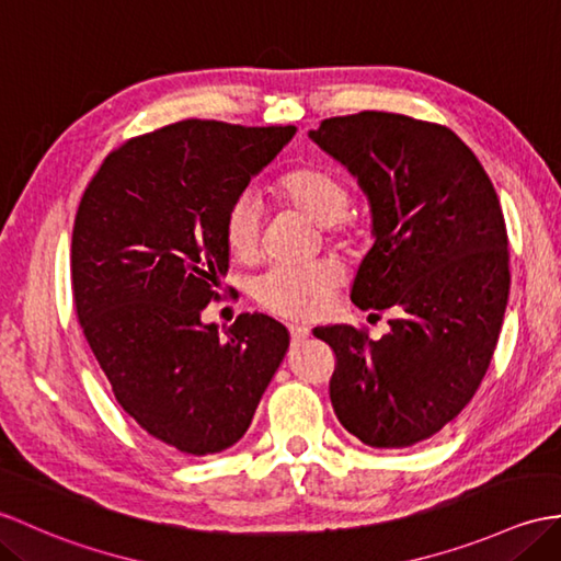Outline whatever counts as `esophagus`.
I'll return each instance as SVG.
<instances>
[{
    "instance_id": "esophagus-1",
    "label": "esophagus",
    "mask_w": 561,
    "mask_h": 561,
    "mask_svg": "<svg viewBox=\"0 0 561 561\" xmlns=\"http://www.w3.org/2000/svg\"><path fill=\"white\" fill-rule=\"evenodd\" d=\"M289 334H291V344H301L304 340H308L310 330H308V328H301V324H291Z\"/></svg>"
}]
</instances>
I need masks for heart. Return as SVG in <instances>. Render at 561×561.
<instances>
[{
	"label": "heart",
	"mask_w": 561,
	"mask_h": 561,
	"mask_svg": "<svg viewBox=\"0 0 561 561\" xmlns=\"http://www.w3.org/2000/svg\"><path fill=\"white\" fill-rule=\"evenodd\" d=\"M277 198L308 219L318 221L334 241H344L356 231V217L348 210V184L334 167L304 160L277 181ZM225 241L233 257L253 260L263 243V203L255 193L243 191L233 198L225 215ZM344 282L340 260L320 257L301 267L275 265L253 284L255 301L272 316L286 320L320 318L332 294Z\"/></svg>",
	"instance_id": "obj_1"
}]
</instances>
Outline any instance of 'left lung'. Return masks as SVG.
Wrapping results in <instances>:
<instances>
[{
	"mask_svg": "<svg viewBox=\"0 0 561 561\" xmlns=\"http://www.w3.org/2000/svg\"><path fill=\"white\" fill-rule=\"evenodd\" d=\"M310 138L370 201L375 243L351 301L392 310L377 342L354 324L312 330L336 356L332 409L363 445L411 447L457 419L497 346L510 298L497 191L451 128L407 114L332 116Z\"/></svg>",
	"mask_w": 561,
	"mask_h": 561,
	"instance_id": "8db88e82",
	"label": "left lung"
}]
</instances>
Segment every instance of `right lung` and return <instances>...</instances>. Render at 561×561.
Segmentation results:
<instances>
[{
    "label": "right lung",
    "mask_w": 561,
    "mask_h": 561,
    "mask_svg": "<svg viewBox=\"0 0 561 561\" xmlns=\"http://www.w3.org/2000/svg\"><path fill=\"white\" fill-rule=\"evenodd\" d=\"M294 126L186 119L128 138L83 193L71 237L78 322L122 409L167 449L205 457L249 430L289 348L284 324L203 308L229 267L225 215Z\"/></svg>",
    "instance_id": "right-lung-1"
}]
</instances>
